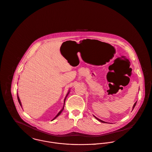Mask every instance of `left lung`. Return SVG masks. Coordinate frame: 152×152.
<instances>
[{
    "mask_svg": "<svg viewBox=\"0 0 152 152\" xmlns=\"http://www.w3.org/2000/svg\"><path fill=\"white\" fill-rule=\"evenodd\" d=\"M136 104H137V102H136L135 103H134V105H133V110L134 108V107H135V106H136ZM94 117L97 120H98V121H99L100 122H101V123H107V122H105V121H102V120H100V119H99L98 118H97L96 117H95V115H94Z\"/></svg>",
    "mask_w": 152,
    "mask_h": 152,
    "instance_id": "1",
    "label": "left lung"
}]
</instances>
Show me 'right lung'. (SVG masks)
Wrapping results in <instances>:
<instances>
[{
  "instance_id": "obj_1",
  "label": "right lung",
  "mask_w": 152,
  "mask_h": 152,
  "mask_svg": "<svg viewBox=\"0 0 152 152\" xmlns=\"http://www.w3.org/2000/svg\"><path fill=\"white\" fill-rule=\"evenodd\" d=\"M69 92H70V89L69 90V92H67V95H66V97H65V98H64V105H63V108H62V109L58 112V113L57 114V115L52 120V121L53 120H55L58 116H59L60 114H61V113H62V111H63V109H64V104H65V101H66V98H67V95H69ZM17 98H18V102H19V104H20V107L22 108V104H21V102H20V99H19V96H18V94H17Z\"/></svg>"
}]
</instances>
